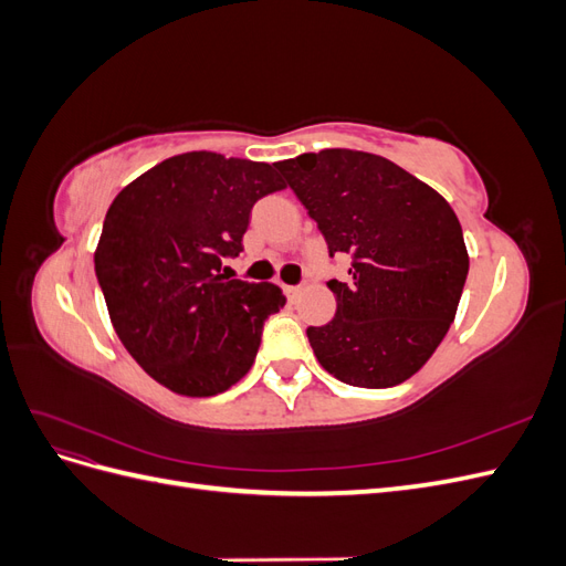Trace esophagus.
I'll use <instances>...</instances> for the list:
<instances>
[{
	"instance_id": "obj_1",
	"label": "esophagus",
	"mask_w": 566,
	"mask_h": 566,
	"mask_svg": "<svg viewBox=\"0 0 566 566\" xmlns=\"http://www.w3.org/2000/svg\"><path fill=\"white\" fill-rule=\"evenodd\" d=\"M300 290H302L300 285H287V287H285V295H287V300H290V302H295V297L300 295Z\"/></svg>"
}]
</instances>
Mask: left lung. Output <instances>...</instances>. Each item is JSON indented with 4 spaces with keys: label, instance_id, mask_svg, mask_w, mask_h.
Returning a JSON list of instances; mask_svg holds the SVG:
<instances>
[{
    "label": "left lung",
    "instance_id": "left-lung-1",
    "mask_svg": "<svg viewBox=\"0 0 566 566\" xmlns=\"http://www.w3.org/2000/svg\"><path fill=\"white\" fill-rule=\"evenodd\" d=\"M349 279L328 281L335 318L306 328L337 380L382 389L418 373L455 318L470 256L451 205L387 158L328 148L276 163Z\"/></svg>",
    "mask_w": 566,
    "mask_h": 566
}]
</instances>
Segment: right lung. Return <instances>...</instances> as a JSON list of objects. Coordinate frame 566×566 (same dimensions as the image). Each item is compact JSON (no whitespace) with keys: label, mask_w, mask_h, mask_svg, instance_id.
<instances>
[{"label":"right lung","mask_w":566,"mask_h":566,"mask_svg":"<svg viewBox=\"0 0 566 566\" xmlns=\"http://www.w3.org/2000/svg\"><path fill=\"white\" fill-rule=\"evenodd\" d=\"M285 188L276 165L193 150L117 193L94 252L113 328L153 380L214 397L254 364L264 321L283 310L273 283L227 276L252 205Z\"/></svg>","instance_id":"obj_1"}]
</instances>
